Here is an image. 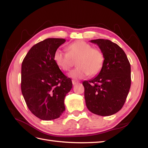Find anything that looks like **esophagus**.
I'll use <instances>...</instances> for the list:
<instances>
[{
	"instance_id": "1",
	"label": "esophagus",
	"mask_w": 148,
	"mask_h": 148,
	"mask_svg": "<svg viewBox=\"0 0 148 148\" xmlns=\"http://www.w3.org/2000/svg\"><path fill=\"white\" fill-rule=\"evenodd\" d=\"M72 84H73V85H74V84H77L78 83H79V81L73 79V80L72 81Z\"/></svg>"
}]
</instances>
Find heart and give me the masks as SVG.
<instances>
[{"label":"heart","instance_id":"b5f03b06","mask_svg":"<svg viewBox=\"0 0 148 148\" xmlns=\"http://www.w3.org/2000/svg\"><path fill=\"white\" fill-rule=\"evenodd\" d=\"M68 52L56 49L53 60L58 67L64 71H68L76 60L77 67L72 70L69 76L74 79H82L89 74L94 76L98 74L103 67L104 56L97 48H92L84 40H77L69 45Z\"/></svg>","mask_w":148,"mask_h":148}]
</instances>
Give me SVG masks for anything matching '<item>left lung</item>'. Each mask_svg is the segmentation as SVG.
Here are the masks:
<instances>
[{"mask_svg": "<svg viewBox=\"0 0 148 148\" xmlns=\"http://www.w3.org/2000/svg\"><path fill=\"white\" fill-rule=\"evenodd\" d=\"M99 46L104 63L98 76L84 81V99L90 111L107 116L118 112L123 106L131 85L130 62L123 50L108 39L91 40Z\"/></svg>", "mask_w": 148, "mask_h": 148, "instance_id": "left-lung-1", "label": "left lung"}]
</instances>
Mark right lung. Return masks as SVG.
<instances>
[{"label": "right lung", "mask_w": 148, "mask_h": 148, "mask_svg": "<svg viewBox=\"0 0 148 148\" xmlns=\"http://www.w3.org/2000/svg\"><path fill=\"white\" fill-rule=\"evenodd\" d=\"M64 39L48 38L33 46L21 64V89L30 111L42 120L59 118L72 81L60 71L53 55Z\"/></svg>", "instance_id": "1"}]
</instances>
